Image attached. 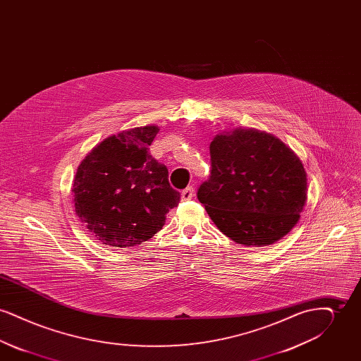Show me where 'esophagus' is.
Listing matches in <instances>:
<instances>
[{"instance_id":"esophagus-1","label":"esophagus","mask_w":361,"mask_h":361,"mask_svg":"<svg viewBox=\"0 0 361 361\" xmlns=\"http://www.w3.org/2000/svg\"><path fill=\"white\" fill-rule=\"evenodd\" d=\"M193 195H195V189L192 188V187H187V188L181 190V199H183L184 202L190 200V199L193 197Z\"/></svg>"}]
</instances>
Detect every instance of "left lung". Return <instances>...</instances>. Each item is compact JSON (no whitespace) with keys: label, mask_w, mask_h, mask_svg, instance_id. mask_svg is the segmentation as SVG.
Masks as SVG:
<instances>
[{"label":"left lung","mask_w":361,"mask_h":361,"mask_svg":"<svg viewBox=\"0 0 361 361\" xmlns=\"http://www.w3.org/2000/svg\"><path fill=\"white\" fill-rule=\"evenodd\" d=\"M211 176L197 190L216 227L245 246H267L298 224L307 200L299 157L272 134L224 131L209 145Z\"/></svg>","instance_id":"1"}]
</instances>
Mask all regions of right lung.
Here are the masks:
<instances>
[{
	"label": "right lung",
	"instance_id": "obj_1",
	"mask_svg": "<svg viewBox=\"0 0 361 361\" xmlns=\"http://www.w3.org/2000/svg\"><path fill=\"white\" fill-rule=\"evenodd\" d=\"M158 130L145 126L105 137L78 165L71 188L75 214L103 245L150 240L180 202L168 168L149 153Z\"/></svg>",
	"mask_w": 361,
	"mask_h": 361
}]
</instances>
